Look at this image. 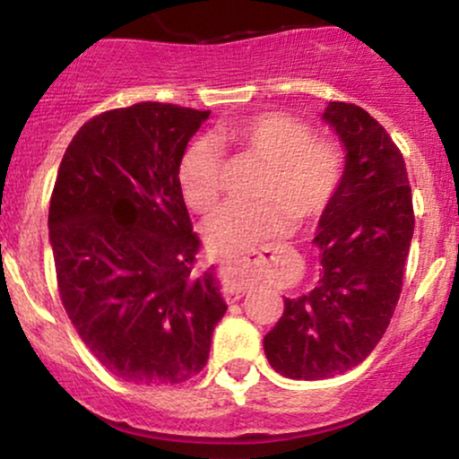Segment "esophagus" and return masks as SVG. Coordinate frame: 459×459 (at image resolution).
Masks as SVG:
<instances>
[{"mask_svg":"<svg viewBox=\"0 0 459 459\" xmlns=\"http://www.w3.org/2000/svg\"><path fill=\"white\" fill-rule=\"evenodd\" d=\"M226 272H229V281L224 284V299L226 302H237L239 298H244L246 284L244 278H241V270L250 265V256H229V259L222 261Z\"/></svg>","mask_w":459,"mask_h":459,"instance_id":"esophagus-1","label":"esophagus"}]
</instances>
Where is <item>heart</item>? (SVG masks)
Wrapping results in <instances>:
<instances>
[{
	"label": "heart",
	"mask_w": 459,
	"mask_h": 459,
	"mask_svg": "<svg viewBox=\"0 0 459 459\" xmlns=\"http://www.w3.org/2000/svg\"><path fill=\"white\" fill-rule=\"evenodd\" d=\"M220 142L265 163L255 196L226 203L207 222L215 252L237 255L261 241L281 237L291 222L307 226L328 209L345 175L339 142L317 138L313 127L284 112H261L224 125ZM178 183L189 207L209 213L222 194V152L209 138L187 146L178 163Z\"/></svg>",
	"instance_id": "obj_1"
}]
</instances>
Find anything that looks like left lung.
Wrapping results in <instances>:
<instances>
[{
  "instance_id": "8db88e82",
  "label": "left lung",
  "mask_w": 459,
  "mask_h": 459,
  "mask_svg": "<svg viewBox=\"0 0 459 459\" xmlns=\"http://www.w3.org/2000/svg\"><path fill=\"white\" fill-rule=\"evenodd\" d=\"M347 151L339 192L319 220L324 273L307 296L284 298L263 347L291 380H325L360 365L397 307L414 233L412 189L402 151L371 114L332 101L324 112Z\"/></svg>"
}]
</instances>
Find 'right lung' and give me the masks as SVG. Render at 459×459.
Returning a JSON list of instances; mask_svg holds the SVG:
<instances>
[{"instance_id": "right-lung-1", "label": "right lung", "mask_w": 459, "mask_h": 459, "mask_svg": "<svg viewBox=\"0 0 459 459\" xmlns=\"http://www.w3.org/2000/svg\"><path fill=\"white\" fill-rule=\"evenodd\" d=\"M209 112L142 101L94 116L62 157L49 203L60 299L77 334L125 382L203 371L226 304L198 272L178 163Z\"/></svg>"}]
</instances>
